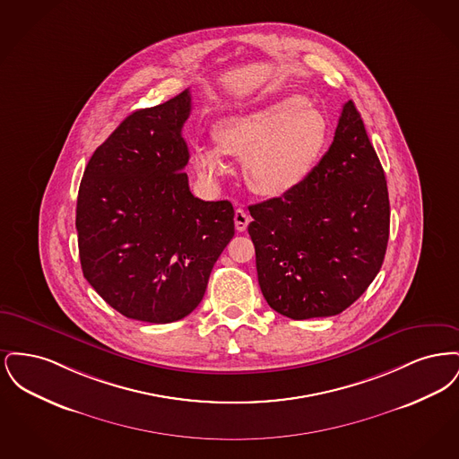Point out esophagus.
I'll return each mask as SVG.
<instances>
[{"mask_svg":"<svg viewBox=\"0 0 459 459\" xmlns=\"http://www.w3.org/2000/svg\"><path fill=\"white\" fill-rule=\"evenodd\" d=\"M249 215H247V212L246 210H242V208H238L236 210V215H234V221H236V229L239 230V232H244L246 229H247V225H249Z\"/></svg>","mask_w":459,"mask_h":459,"instance_id":"obj_1","label":"esophagus"}]
</instances>
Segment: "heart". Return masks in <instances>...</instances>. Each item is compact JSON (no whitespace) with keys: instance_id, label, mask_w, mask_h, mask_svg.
Wrapping results in <instances>:
<instances>
[{"instance_id":"b5f03b06","label":"heart","mask_w":459,"mask_h":459,"mask_svg":"<svg viewBox=\"0 0 459 459\" xmlns=\"http://www.w3.org/2000/svg\"><path fill=\"white\" fill-rule=\"evenodd\" d=\"M327 117L303 96H285L260 108L227 117L215 127L219 146H197L195 169L215 182L229 172L225 154L244 160L247 186L263 196H282L315 170L328 143Z\"/></svg>"}]
</instances>
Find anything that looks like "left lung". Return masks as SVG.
I'll return each mask as SVG.
<instances>
[{
	"instance_id": "1",
	"label": "left lung",
	"mask_w": 459,
	"mask_h": 459,
	"mask_svg": "<svg viewBox=\"0 0 459 459\" xmlns=\"http://www.w3.org/2000/svg\"><path fill=\"white\" fill-rule=\"evenodd\" d=\"M266 303L292 320L350 307L384 263L391 206L385 174L352 101L333 141L303 184L249 206Z\"/></svg>"
}]
</instances>
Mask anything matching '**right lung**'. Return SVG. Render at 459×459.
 <instances>
[{
    "instance_id": "1",
    "label": "right lung",
    "mask_w": 459,
    "mask_h": 459,
    "mask_svg": "<svg viewBox=\"0 0 459 459\" xmlns=\"http://www.w3.org/2000/svg\"><path fill=\"white\" fill-rule=\"evenodd\" d=\"M191 92L135 109L92 153L77 196L82 273L124 316L170 324L201 303L234 238L230 201L189 191Z\"/></svg>"
}]
</instances>
